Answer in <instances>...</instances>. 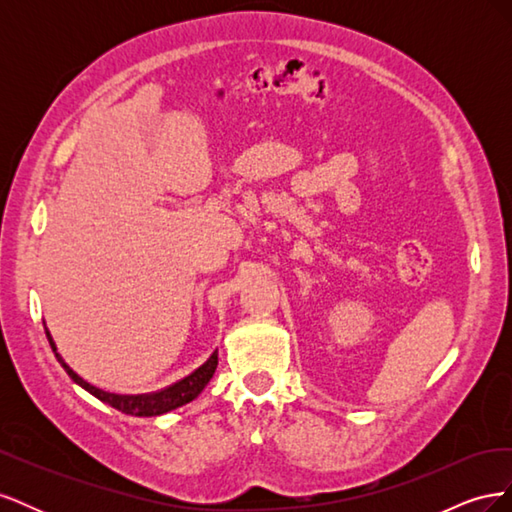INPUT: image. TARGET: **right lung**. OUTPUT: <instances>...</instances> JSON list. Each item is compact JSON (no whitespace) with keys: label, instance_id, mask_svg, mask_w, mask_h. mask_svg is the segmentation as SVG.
I'll use <instances>...</instances> for the list:
<instances>
[{"label":"right lung","instance_id":"1","mask_svg":"<svg viewBox=\"0 0 512 512\" xmlns=\"http://www.w3.org/2000/svg\"><path fill=\"white\" fill-rule=\"evenodd\" d=\"M46 337H49V344L57 356V361L61 363V367L66 369V374L76 384L83 386L87 393L98 397L100 401H104V404L113 406L115 410H119L123 414H130V416H160V414H166L179 406L190 404V401L196 399L200 395V391L205 389L207 382L215 374V367H218V350H215L203 365L192 371L190 376H185L179 382L166 386V389H162V391L145 393V395H117V393H106V391L98 389V386L85 382L79 374H74V371L68 367V363L59 356L49 329H46Z\"/></svg>","mask_w":512,"mask_h":512}]
</instances>
